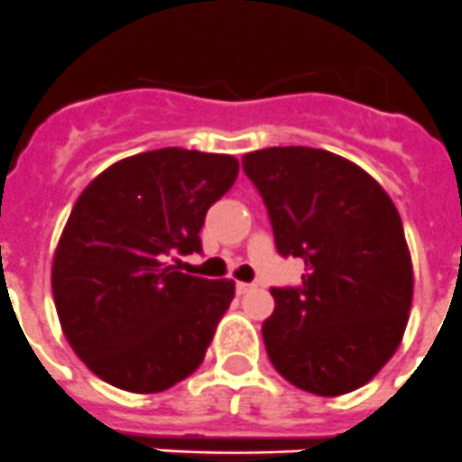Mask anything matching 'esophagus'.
<instances>
[{"mask_svg":"<svg viewBox=\"0 0 462 462\" xmlns=\"http://www.w3.org/2000/svg\"><path fill=\"white\" fill-rule=\"evenodd\" d=\"M252 287H254V284H250V282H236V291H238V296H245V293H250Z\"/></svg>","mask_w":462,"mask_h":462,"instance_id":"esophagus-1","label":"esophagus"}]
</instances>
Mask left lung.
Returning a JSON list of instances; mask_svg holds the SVG:
<instances>
[{"mask_svg": "<svg viewBox=\"0 0 462 462\" xmlns=\"http://www.w3.org/2000/svg\"><path fill=\"white\" fill-rule=\"evenodd\" d=\"M243 171L266 203L277 252L305 261L300 287L271 289L268 358L308 393L356 391L389 363L410 319L414 273L391 196L328 150H256Z\"/></svg>", "mask_w": 462, "mask_h": 462, "instance_id": "obj_1", "label": "left lung"}]
</instances>
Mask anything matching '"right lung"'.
<instances>
[{
    "instance_id": "obj_1",
    "label": "right lung",
    "mask_w": 462,
    "mask_h": 462,
    "mask_svg": "<svg viewBox=\"0 0 462 462\" xmlns=\"http://www.w3.org/2000/svg\"><path fill=\"white\" fill-rule=\"evenodd\" d=\"M231 154L162 148L116 162L83 189L52 259L64 336L104 382L159 393L203 363L234 280L178 271L201 252L208 208L238 178Z\"/></svg>"
}]
</instances>
